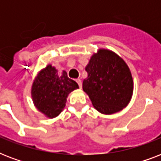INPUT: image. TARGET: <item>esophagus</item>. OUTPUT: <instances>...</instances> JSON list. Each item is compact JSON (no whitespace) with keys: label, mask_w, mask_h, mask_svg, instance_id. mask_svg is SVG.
Here are the masks:
<instances>
[{"label":"esophagus","mask_w":161,"mask_h":161,"mask_svg":"<svg viewBox=\"0 0 161 161\" xmlns=\"http://www.w3.org/2000/svg\"><path fill=\"white\" fill-rule=\"evenodd\" d=\"M76 82L78 83V86H79V88H82V80H81L80 78H78V79H76Z\"/></svg>","instance_id":"1"}]
</instances>
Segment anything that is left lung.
I'll return each mask as SVG.
<instances>
[{
  "instance_id": "obj_1",
  "label": "left lung",
  "mask_w": 161,
  "mask_h": 161,
  "mask_svg": "<svg viewBox=\"0 0 161 161\" xmlns=\"http://www.w3.org/2000/svg\"><path fill=\"white\" fill-rule=\"evenodd\" d=\"M85 70L88 78L83 80V89L98 112L112 114L130 103L134 88L132 75L117 54L100 49L92 56Z\"/></svg>"
}]
</instances>
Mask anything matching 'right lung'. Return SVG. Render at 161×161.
I'll return each mask as SVG.
<instances>
[{
    "mask_svg": "<svg viewBox=\"0 0 161 161\" xmlns=\"http://www.w3.org/2000/svg\"><path fill=\"white\" fill-rule=\"evenodd\" d=\"M78 83L68 77L65 71L58 75V70L47 65L38 73L31 87V97L37 109L48 118L58 116L65 107L67 97Z\"/></svg>",
    "mask_w": 161,
    "mask_h": 161,
    "instance_id": "right-lung-1",
    "label": "right lung"
}]
</instances>
